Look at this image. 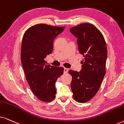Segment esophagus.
<instances>
[{
  "label": "esophagus",
  "instance_id": "obj_1",
  "mask_svg": "<svg viewBox=\"0 0 124 124\" xmlns=\"http://www.w3.org/2000/svg\"><path fill=\"white\" fill-rule=\"evenodd\" d=\"M68 72V69L66 68H64V73H67Z\"/></svg>",
  "mask_w": 124,
  "mask_h": 124
}]
</instances>
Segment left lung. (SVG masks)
I'll list each match as a JSON object with an SVG mask.
<instances>
[{
    "mask_svg": "<svg viewBox=\"0 0 124 124\" xmlns=\"http://www.w3.org/2000/svg\"><path fill=\"white\" fill-rule=\"evenodd\" d=\"M77 38L79 52L84 57L79 72L69 70L73 96L79 103L87 102L95 95L106 74L107 49L104 37L94 25L84 23L70 29Z\"/></svg>",
    "mask_w": 124,
    "mask_h": 124,
    "instance_id": "1",
    "label": "left lung"
}]
</instances>
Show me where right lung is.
<instances>
[{"label": "right lung", "instance_id": "obj_1", "mask_svg": "<svg viewBox=\"0 0 124 124\" xmlns=\"http://www.w3.org/2000/svg\"><path fill=\"white\" fill-rule=\"evenodd\" d=\"M64 28L40 23L29 28L23 36L21 60L26 80L32 92L45 102L55 98L56 81L64 68L47 65L45 59L52 53L54 40Z\"/></svg>", "mask_w": 124, "mask_h": 124}]
</instances>
